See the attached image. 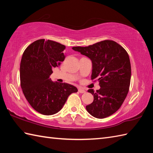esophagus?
<instances>
[{"instance_id":"1","label":"esophagus","mask_w":153,"mask_h":153,"mask_svg":"<svg viewBox=\"0 0 153 153\" xmlns=\"http://www.w3.org/2000/svg\"><path fill=\"white\" fill-rule=\"evenodd\" d=\"M78 91L80 93H85L86 92L85 90L84 89H83L82 87H79V88H78Z\"/></svg>"}]
</instances>
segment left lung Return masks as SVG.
Instances as JSON below:
<instances>
[{
  "instance_id": "left-lung-1",
  "label": "left lung",
  "mask_w": 153,
  "mask_h": 153,
  "mask_svg": "<svg viewBox=\"0 0 153 153\" xmlns=\"http://www.w3.org/2000/svg\"><path fill=\"white\" fill-rule=\"evenodd\" d=\"M72 49L89 58L92 62L91 79H97L100 89L95 92L93 102L86 106L91 115L105 118L118 110L129 91L131 64L129 55L121 45L105 40L88 47H74Z\"/></svg>"
}]
</instances>
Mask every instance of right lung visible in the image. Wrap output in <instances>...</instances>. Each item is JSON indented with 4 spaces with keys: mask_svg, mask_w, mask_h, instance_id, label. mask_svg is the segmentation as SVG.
<instances>
[{
    "mask_svg": "<svg viewBox=\"0 0 153 153\" xmlns=\"http://www.w3.org/2000/svg\"><path fill=\"white\" fill-rule=\"evenodd\" d=\"M66 47L51 40L35 41L27 47L20 63V84L24 95L34 110L53 115L62 108L68 96L77 89L66 83L54 82L49 77L54 68L65 59Z\"/></svg>",
    "mask_w": 153,
    "mask_h": 153,
    "instance_id": "obj_1",
    "label": "right lung"
}]
</instances>
